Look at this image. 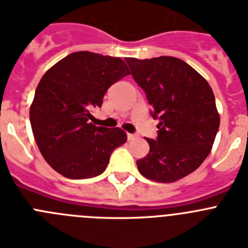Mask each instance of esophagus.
I'll return each mask as SVG.
<instances>
[{
	"label": "esophagus",
	"mask_w": 248,
	"mask_h": 248,
	"mask_svg": "<svg viewBox=\"0 0 248 248\" xmlns=\"http://www.w3.org/2000/svg\"><path fill=\"white\" fill-rule=\"evenodd\" d=\"M135 138H137V135L135 134H128V140H133L135 139Z\"/></svg>",
	"instance_id": "34e87169"
}]
</instances>
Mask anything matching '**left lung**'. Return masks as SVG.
<instances>
[{
	"label": "left lung",
	"mask_w": 248,
	"mask_h": 248,
	"mask_svg": "<svg viewBox=\"0 0 248 248\" xmlns=\"http://www.w3.org/2000/svg\"><path fill=\"white\" fill-rule=\"evenodd\" d=\"M131 76L159 119L157 138L146 139L148 155L137 161L140 174L174 183L195 171L214 145L220 115L211 87L191 65L175 57L126 58Z\"/></svg>",
	"instance_id": "8db88e82"
}]
</instances>
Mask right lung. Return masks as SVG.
Returning a JSON list of instances; mask_svg holds the SVG:
<instances>
[{
    "mask_svg": "<svg viewBox=\"0 0 248 248\" xmlns=\"http://www.w3.org/2000/svg\"><path fill=\"white\" fill-rule=\"evenodd\" d=\"M129 73L123 59L87 50L69 54L46 72L30 120L41 154L57 172L68 179L98 176L114 149L125 143L124 130L89 120L109 87Z\"/></svg>",
    "mask_w": 248,
    "mask_h": 248,
    "instance_id": "1",
    "label": "right lung"
}]
</instances>
